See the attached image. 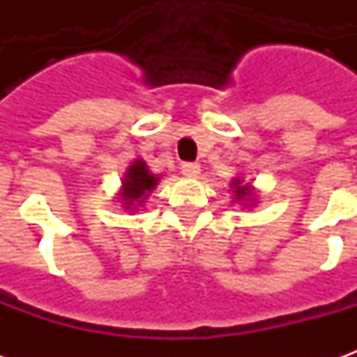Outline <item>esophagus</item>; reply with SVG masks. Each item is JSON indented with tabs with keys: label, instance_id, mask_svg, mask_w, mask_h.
Listing matches in <instances>:
<instances>
[{
	"label": "esophagus",
	"instance_id": "34e87169",
	"mask_svg": "<svg viewBox=\"0 0 357 357\" xmlns=\"http://www.w3.org/2000/svg\"><path fill=\"white\" fill-rule=\"evenodd\" d=\"M199 172H201V166H199L197 162L181 164V174H183L185 178H197V176H199Z\"/></svg>",
	"mask_w": 357,
	"mask_h": 357
}]
</instances>
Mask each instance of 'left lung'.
<instances>
[{
  "label": "left lung",
  "mask_w": 357,
  "mask_h": 357,
  "mask_svg": "<svg viewBox=\"0 0 357 357\" xmlns=\"http://www.w3.org/2000/svg\"><path fill=\"white\" fill-rule=\"evenodd\" d=\"M231 187L235 189L233 193H235V199H237V201H241V202L255 201V199H252V197H255V189H252V185H250V183H243V179L235 178L231 181Z\"/></svg>",
  "instance_id": "8db88e82"
}]
</instances>
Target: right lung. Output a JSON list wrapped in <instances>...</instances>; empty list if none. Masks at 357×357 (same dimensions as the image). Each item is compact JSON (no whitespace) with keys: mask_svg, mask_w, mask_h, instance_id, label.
<instances>
[{"mask_svg":"<svg viewBox=\"0 0 357 357\" xmlns=\"http://www.w3.org/2000/svg\"><path fill=\"white\" fill-rule=\"evenodd\" d=\"M158 181H160V178L149 172L145 160H141V158L133 160L128 166L124 179H122L120 201L124 204V208L132 210L141 206L149 197V193H153V189L158 185Z\"/></svg>","mask_w":357,"mask_h":357,"instance_id":"right-lung-1","label":"right lung"}]
</instances>
